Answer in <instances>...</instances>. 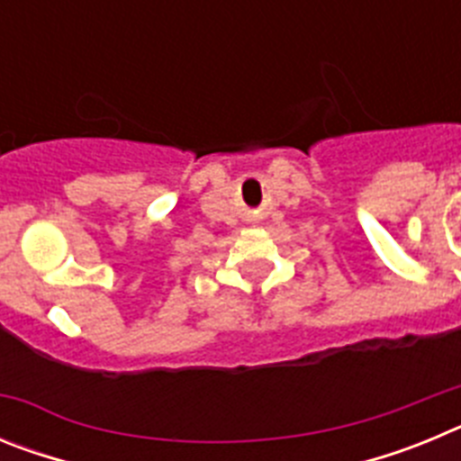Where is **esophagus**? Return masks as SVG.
I'll return each mask as SVG.
<instances>
[{"instance_id": "34e87169", "label": "esophagus", "mask_w": 461, "mask_h": 461, "mask_svg": "<svg viewBox=\"0 0 461 461\" xmlns=\"http://www.w3.org/2000/svg\"><path fill=\"white\" fill-rule=\"evenodd\" d=\"M251 221H254V223H256V221H258V219H251Z\"/></svg>"}]
</instances>
